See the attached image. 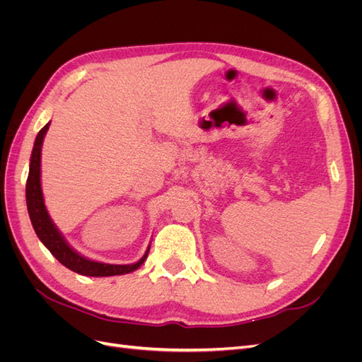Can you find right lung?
Returning <instances> with one entry per match:
<instances>
[{"mask_svg": "<svg viewBox=\"0 0 362 362\" xmlns=\"http://www.w3.org/2000/svg\"><path fill=\"white\" fill-rule=\"evenodd\" d=\"M48 128H49V124H47L37 133L35 146H33V152H31L30 172L27 178V185H25V199H27L30 221L33 228H35L39 240L47 246V249L62 262L64 267L78 273V275L115 276V275H125V273L137 270L145 262L149 247L145 252V255L141 257L137 262H134V264H105V262L87 259L86 257L80 255L78 252H75L68 245L66 240H64V237L56 228V225L52 223L51 217L47 211L45 202H43V193L40 187V152H42L43 137H45Z\"/></svg>", "mask_w": 362, "mask_h": 362, "instance_id": "1", "label": "right lung"}]
</instances>
